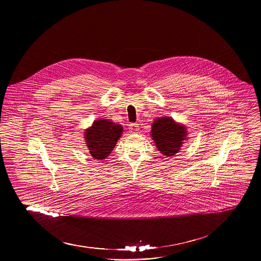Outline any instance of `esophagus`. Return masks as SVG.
Listing matches in <instances>:
<instances>
[{
    "label": "esophagus",
    "mask_w": 261,
    "mask_h": 261,
    "mask_svg": "<svg viewBox=\"0 0 261 261\" xmlns=\"http://www.w3.org/2000/svg\"><path fill=\"white\" fill-rule=\"evenodd\" d=\"M128 128H129V132H130V133H134V134H135V133H137V132L140 129V126H139L138 123H130Z\"/></svg>",
    "instance_id": "1"
}]
</instances>
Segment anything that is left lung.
I'll return each mask as SVG.
<instances>
[{
  "label": "left lung",
  "instance_id": "8db88e82",
  "mask_svg": "<svg viewBox=\"0 0 261 261\" xmlns=\"http://www.w3.org/2000/svg\"><path fill=\"white\" fill-rule=\"evenodd\" d=\"M151 137L158 149L167 156L179 151L186 139L184 125L178 124L171 117H159L151 125Z\"/></svg>",
  "mask_w": 261,
  "mask_h": 261
}]
</instances>
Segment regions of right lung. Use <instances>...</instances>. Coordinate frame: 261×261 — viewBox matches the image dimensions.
I'll list each match as a JSON object with an SVG mask.
<instances>
[{"label": "right lung", "mask_w": 261, "mask_h": 261, "mask_svg": "<svg viewBox=\"0 0 261 261\" xmlns=\"http://www.w3.org/2000/svg\"><path fill=\"white\" fill-rule=\"evenodd\" d=\"M122 134V126L108 119L95 120L85 132V141L91 156L95 160L106 159L115 147Z\"/></svg>", "instance_id": "obj_1"}]
</instances>
